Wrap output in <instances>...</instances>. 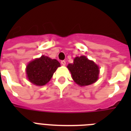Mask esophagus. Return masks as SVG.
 Masks as SVG:
<instances>
[{
	"instance_id": "esophagus-1",
	"label": "esophagus",
	"mask_w": 131,
	"mask_h": 131,
	"mask_svg": "<svg viewBox=\"0 0 131 131\" xmlns=\"http://www.w3.org/2000/svg\"><path fill=\"white\" fill-rule=\"evenodd\" d=\"M61 64H62V65H65V64H66L65 60H61Z\"/></svg>"
}]
</instances>
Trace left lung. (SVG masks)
Here are the masks:
<instances>
[{"mask_svg":"<svg viewBox=\"0 0 131 131\" xmlns=\"http://www.w3.org/2000/svg\"><path fill=\"white\" fill-rule=\"evenodd\" d=\"M67 68L74 82L80 86L94 84L99 79V66L92 60L88 59L85 56L75 58L73 63L69 64Z\"/></svg>","mask_w":131,"mask_h":131,"instance_id":"1","label":"left lung"}]
</instances>
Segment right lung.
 I'll return each mask as SVG.
<instances>
[{
	"mask_svg": "<svg viewBox=\"0 0 131 131\" xmlns=\"http://www.w3.org/2000/svg\"><path fill=\"white\" fill-rule=\"evenodd\" d=\"M60 64L57 60L41 56L30 62L26 66L27 78L32 84L36 86H44L50 81L53 73Z\"/></svg>",
	"mask_w": 131,
	"mask_h": 131,
	"instance_id": "right-lung-1",
	"label": "right lung"
}]
</instances>
